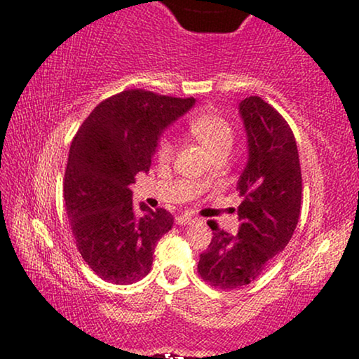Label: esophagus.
<instances>
[{"mask_svg":"<svg viewBox=\"0 0 359 359\" xmlns=\"http://www.w3.org/2000/svg\"><path fill=\"white\" fill-rule=\"evenodd\" d=\"M175 223L180 224V226H185V224L194 223V217L189 213H182V215H179V217H175Z\"/></svg>","mask_w":359,"mask_h":359,"instance_id":"1","label":"esophagus"}]
</instances>
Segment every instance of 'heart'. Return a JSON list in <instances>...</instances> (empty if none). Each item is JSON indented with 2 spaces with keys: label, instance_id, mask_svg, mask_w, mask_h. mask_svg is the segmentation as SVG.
<instances>
[{
  "label": "heart",
  "instance_id": "1",
  "mask_svg": "<svg viewBox=\"0 0 359 359\" xmlns=\"http://www.w3.org/2000/svg\"><path fill=\"white\" fill-rule=\"evenodd\" d=\"M190 131L213 157L218 154H228L233 146V128L226 119L217 113H200L190 121ZM175 152V142L172 137L165 136L157 146V157L161 161H169ZM207 180V175H203Z\"/></svg>",
  "mask_w": 359,
  "mask_h": 359
}]
</instances>
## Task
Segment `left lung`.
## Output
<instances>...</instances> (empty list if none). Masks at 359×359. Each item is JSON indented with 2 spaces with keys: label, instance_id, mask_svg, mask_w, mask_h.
Instances as JSON below:
<instances>
[{
  "label": "left lung",
  "instance_id": "obj_1",
  "mask_svg": "<svg viewBox=\"0 0 359 359\" xmlns=\"http://www.w3.org/2000/svg\"><path fill=\"white\" fill-rule=\"evenodd\" d=\"M238 109L248 142V161L236 184L241 224L229 235L208 223L215 233L198 261L202 279L219 289L252 283L284 251L302 202L297 144L287 121L259 97L245 98Z\"/></svg>",
  "mask_w": 359,
  "mask_h": 359
}]
</instances>
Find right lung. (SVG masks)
Returning <instances> with one entry per match:
<instances>
[{
  "label": "right lung",
  "instance_id": "1",
  "mask_svg": "<svg viewBox=\"0 0 359 359\" xmlns=\"http://www.w3.org/2000/svg\"><path fill=\"white\" fill-rule=\"evenodd\" d=\"M194 104L126 90L100 103L72 141L65 210L80 255L107 283L126 285L149 274L157 241L174 224L164 208H136L131 184L149 170L162 133Z\"/></svg>",
  "mask_w": 359,
  "mask_h": 359
}]
</instances>
